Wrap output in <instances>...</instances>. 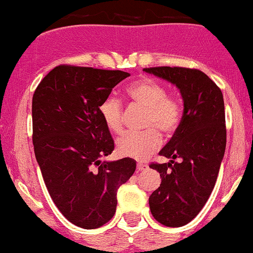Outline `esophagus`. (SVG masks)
I'll return each mask as SVG.
<instances>
[{"instance_id":"esophagus-1","label":"esophagus","mask_w":253,"mask_h":253,"mask_svg":"<svg viewBox=\"0 0 253 253\" xmlns=\"http://www.w3.org/2000/svg\"><path fill=\"white\" fill-rule=\"evenodd\" d=\"M148 168L147 164H144V163H138L137 164V170H139V171H142V170H145Z\"/></svg>"}]
</instances>
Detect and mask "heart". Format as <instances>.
Here are the masks:
<instances>
[{
  "label": "heart",
  "mask_w": 253,
  "mask_h": 253,
  "mask_svg": "<svg viewBox=\"0 0 253 253\" xmlns=\"http://www.w3.org/2000/svg\"><path fill=\"white\" fill-rule=\"evenodd\" d=\"M132 103L145 109L143 132H127L116 142L121 157L143 160L155 152L160 144V133L170 136L180 125L181 105L174 96L167 95L165 88L158 82L143 78L127 88ZM99 114L106 128L112 133L122 131V104L115 95H108L99 105Z\"/></svg>",
  "instance_id": "heart-1"
}]
</instances>
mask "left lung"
<instances>
[{
    "mask_svg": "<svg viewBox=\"0 0 253 253\" xmlns=\"http://www.w3.org/2000/svg\"><path fill=\"white\" fill-rule=\"evenodd\" d=\"M143 71L176 85L183 101L182 120L159 153L170 162L149 165L162 177L159 187L149 196L150 211L163 225L178 228L200 213L218 177L226 145L223 94L200 70Z\"/></svg>",
    "mask_w": 253,
    "mask_h": 253,
    "instance_id": "1",
    "label": "left lung"
}]
</instances>
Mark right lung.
Returning a JSON list of instances; mask_svg holds the SVG:
<instances>
[{
	"label": "right lung",
	"mask_w": 253,
	"mask_h": 253,
	"mask_svg": "<svg viewBox=\"0 0 253 253\" xmlns=\"http://www.w3.org/2000/svg\"><path fill=\"white\" fill-rule=\"evenodd\" d=\"M129 76L57 66L33 95L35 158L53 203L79 228L96 229L110 220L117 190L136 170L131 158L101 160L114 150V139L98 110L112 88Z\"/></svg>",
	"instance_id": "obj_1"
}]
</instances>
